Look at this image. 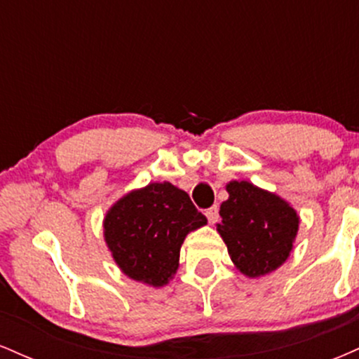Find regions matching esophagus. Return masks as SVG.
I'll list each match as a JSON object with an SVG mask.
<instances>
[{"mask_svg": "<svg viewBox=\"0 0 359 359\" xmlns=\"http://www.w3.org/2000/svg\"><path fill=\"white\" fill-rule=\"evenodd\" d=\"M205 217H208V221L214 224L217 219H219V209H217V205H212V208H209L208 211H205Z\"/></svg>", "mask_w": 359, "mask_h": 359, "instance_id": "obj_1", "label": "esophagus"}]
</instances>
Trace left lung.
Listing matches in <instances>:
<instances>
[{
	"mask_svg": "<svg viewBox=\"0 0 359 359\" xmlns=\"http://www.w3.org/2000/svg\"><path fill=\"white\" fill-rule=\"evenodd\" d=\"M229 197L221 204L216 231L229 258L248 278L265 277L294 251L300 217L288 201L246 180L226 184Z\"/></svg>",
	"mask_w": 359,
	"mask_h": 359,
	"instance_id": "left-lung-1",
	"label": "left lung"
}]
</instances>
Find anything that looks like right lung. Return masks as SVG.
I'll return each instance as SVG.
<instances>
[{"label":"right lung","mask_w":359,"mask_h":359,"mask_svg":"<svg viewBox=\"0 0 359 359\" xmlns=\"http://www.w3.org/2000/svg\"><path fill=\"white\" fill-rule=\"evenodd\" d=\"M205 224L208 219L187 192L170 182H151L111 205L102 219V234L128 278L160 288L177 273L187 234Z\"/></svg>","instance_id":"right-lung-1"}]
</instances>
